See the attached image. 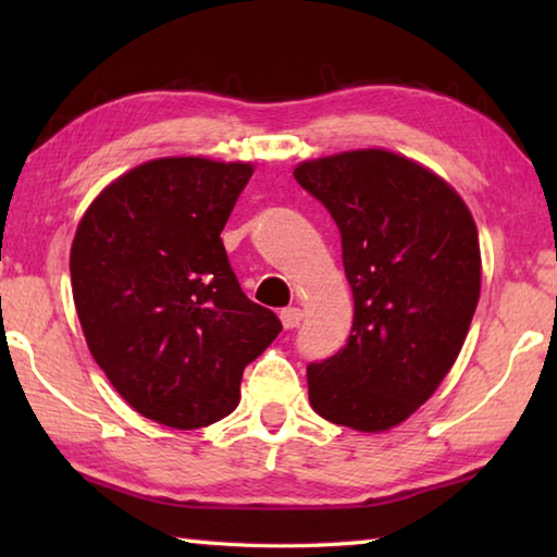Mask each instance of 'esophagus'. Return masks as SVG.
<instances>
[{
	"label": "esophagus",
	"instance_id": "34e87169",
	"mask_svg": "<svg viewBox=\"0 0 557 557\" xmlns=\"http://www.w3.org/2000/svg\"><path fill=\"white\" fill-rule=\"evenodd\" d=\"M280 319H282V326H285V329H295L301 322V309L299 307H285L280 312Z\"/></svg>",
	"mask_w": 557,
	"mask_h": 557
}]
</instances>
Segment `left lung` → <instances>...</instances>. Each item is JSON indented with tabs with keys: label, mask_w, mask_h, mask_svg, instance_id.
<instances>
[{
	"label": "left lung",
	"mask_w": 557,
	"mask_h": 557,
	"mask_svg": "<svg viewBox=\"0 0 557 557\" xmlns=\"http://www.w3.org/2000/svg\"><path fill=\"white\" fill-rule=\"evenodd\" d=\"M297 184L342 233L354 326L307 366L309 403L334 425L383 432L455 366L482 289L476 223L445 178L385 149L301 162Z\"/></svg>",
	"instance_id": "8db88e82"
}]
</instances>
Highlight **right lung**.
<instances>
[{
	"mask_svg": "<svg viewBox=\"0 0 557 557\" xmlns=\"http://www.w3.org/2000/svg\"><path fill=\"white\" fill-rule=\"evenodd\" d=\"M250 176L243 162L152 159L115 178L75 231L71 287L90 354L166 428L231 414L245 366L282 332L243 295L221 240Z\"/></svg>",
	"mask_w": 557,
	"mask_h": 557,
	"instance_id": "right-lung-1",
	"label": "right lung"
}]
</instances>
